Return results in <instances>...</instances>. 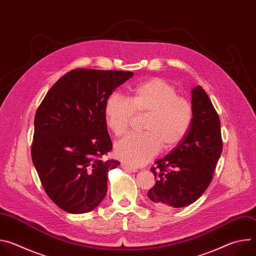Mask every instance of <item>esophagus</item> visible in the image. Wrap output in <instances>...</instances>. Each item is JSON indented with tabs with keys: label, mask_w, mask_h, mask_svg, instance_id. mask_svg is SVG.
I'll use <instances>...</instances> for the list:
<instances>
[{
	"label": "esophagus",
	"mask_w": 256,
	"mask_h": 256,
	"mask_svg": "<svg viewBox=\"0 0 256 256\" xmlns=\"http://www.w3.org/2000/svg\"><path fill=\"white\" fill-rule=\"evenodd\" d=\"M120 166H122V168L124 170H126V171H128V172H136V171H138L136 168H132V167L128 166V165L126 164V163H122Z\"/></svg>",
	"instance_id": "esophagus-1"
}]
</instances>
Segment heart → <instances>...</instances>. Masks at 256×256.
Wrapping results in <instances>:
<instances>
[{
    "instance_id": "obj_1",
    "label": "heart",
    "mask_w": 256,
    "mask_h": 256,
    "mask_svg": "<svg viewBox=\"0 0 256 256\" xmlns=\"http://www.w3.org/2000/svg\"><path fill=\"white\" fill-rule=\"evenodd\" d=\"M136 112H149L140 134H130L114 146L116 156L130 166H142L164 148L171 149L184 140L192 122V107L178 97L175 88L161 79L134 87L128 97L114 92L104 106L108 128L116 136L124 134Z\"/></svg>"
}]
</instances>
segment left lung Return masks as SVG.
<instances>
[{"instance_id":"8db88e82","label":"left lung","mask_w":256,"mask_h":256,"mask_svg":"<svg viewBox=\"0 0 256 256\" xmlns=\"http://www.w3.org/2000/svg\"><path fill=\"white\" fill-rule=\"evenodd\" d=\"M192 107L194 118L186 136L151 168L156 184L148 198L159 208L194 202L210 186L223 150L220 118L200 86L192 90Z\"/></svg>"}]
</instances>
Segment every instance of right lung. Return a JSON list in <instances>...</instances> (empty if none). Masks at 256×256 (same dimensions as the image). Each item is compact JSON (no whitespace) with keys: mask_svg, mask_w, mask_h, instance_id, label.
Wrapping results in <instances>:
<instances>
[{"mask_svg":"<svg viewBox=\"0 0 256 256\" xmlns=\"http://www.w3.org/2000/svg\"><path fill=\"white\" fill-rule=\"evenodd\" d=\"M134 74L72 70L46 93L36 112L31 157L50 198L70 214L88 212L107 192L108 171L120 163L102 160L112 149L105 102Z\"/></svg>","mask_w":256,"mask_h":256,"instance_id":"right-lung-1","label":"right lung"}]
</instances>
